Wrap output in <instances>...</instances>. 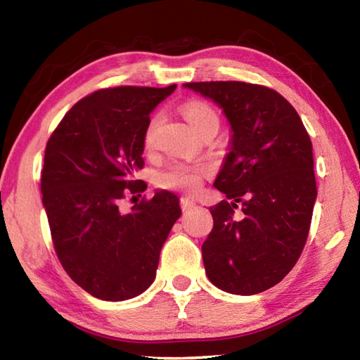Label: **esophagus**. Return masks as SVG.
<instances>
[{
	"label": "esophagus",
	"instance_id": "obj_1",
	"mask_svg": "<svg viewBox=\"0 0 360 360\" xmlns=\"http://www.w3.org/2000/svg\"><path fill=\"white\" fill-rule=\"evenodd\" d=\"M179 203H181V210L182 211H191L192 208H195V202H193V200H191V198L182 197Z\"/></svg>",
	"mask_w": 360,
	"mask_h": 360
}]
</instances>
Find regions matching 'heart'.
<instances>
[{"label": "heart", "mask_w": 360, "mask_h": 360, "mask_svg": "<svg viewBox=\"0 0 360 360\" xmlns=\"http://www.w3.org/2000/svg\"><path fill=\"white\" fill-rule=\"evenodd\" d=\"M186 119L195 130L203 129L211 122H219L214 109L203 101H188L182 108ZM160 124V115H154L149 120L144 133V148L152 149L155 144L157 127ZM211 173L210 163H186L176 162L157 176V184L163 188H173V191L195 192L202 186L203 179Z\"/></svg>", "instance_id": "1"}]
</instances>
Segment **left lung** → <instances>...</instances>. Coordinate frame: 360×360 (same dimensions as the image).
<instances>
[{
  "instance_id": "8db88e82",
  "label": "left lung",
  "mask_w": 360,
  "mask_h": 360,
  "mask_svg": "<svg viewBox=\"0 0 360 360\" xmlns=\"http://www.w3.org/2000/svg\"><path fill=\"white\" fill-rule=\"evenodd\" d=\"M184 87L214 101L231 129L214 181L229 200L210 208L214 227L202 246L205 271L229 294H259L288 275L307 243L318 197L311 139L294 106L264 85L216 81Z\"/></svg>"
}]
</instances>
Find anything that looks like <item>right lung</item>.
Returning a JSON list of instances; mask_svg holds the SVG:
<instances>
[{
    "label": "right lung",
    "mask_w": 360,
    "mask_h": 360,
    "mask_svg": "<svg viewBox=\"0 0 360 360\" xmlns=\"http://www.w3.org/2000/svg\"><path fill=\"white\" fill-rule=\"evenodd\" d=\"M174 89L98 90L77 101L47 141L41 192L53 248L72 281L101 300H129L154 283L181 216L168 191L119 210L125 193L146 191L133 176L144 167L149 114Z\"/></svg>",
    "instance_id": "right-lung-1"
}]
</instances>
